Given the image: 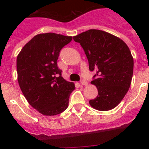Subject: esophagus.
Masks as SVG:
<instances>
[{
  "instance_id": "34e87169",
  "label": "esophagus",
  "mask_w": 149,
  "mask_h": 149,
  "mask_svg": "<svg viewBox=\"0 0 149 149\" xmlns=\"http://www.w3.org/2000/svg\"><path fill=\"white\" fill-rule=\"evenodd\" d=\"M81 85H83V86H86V85L88 84V83L86 82V81H84V80H81Z\"/></svg>"
}]
</instances>
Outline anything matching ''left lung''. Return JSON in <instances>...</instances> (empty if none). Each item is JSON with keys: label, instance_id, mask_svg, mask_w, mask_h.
Here are the masks:
<instances>
[{"label": "left lung", "instance_id": "8db88e82", "mask_svg": "<svg viewBox=\"0 0 149 149\" xmlns=\"http://www.w3.org/2000/svg\"><path fill=\"white\" fill-rule=\"evenodd\" d=\"M86 54L90 71H95L91 84L98 95L89 101L95 110L107 111L120 103L131 86L134 58L126 43L107 32L89 30L73 37Z\"/></svg>", "mask_w": 149, "mask_h": 149}]
</instances>
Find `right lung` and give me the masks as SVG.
<instances>
[{
    "label": "right lung",
    "instance_id": "obj_1",
    "mask_svg": "<svg viewBox=\"0 0 149 149\" xmlns=\"http://www.w3.org/2000/svg\"><path fill=\"white\" fill-rule=\"evenodd\" d=\"M72 36L54 33L36 35L17 56L18 82L28 103L44 116L63 113L75 89L65 81L57 67L60 51L70 42Z\"/></svg>",
    "mask_w": 149,
    "mask_h": 149
}]
</instances>
